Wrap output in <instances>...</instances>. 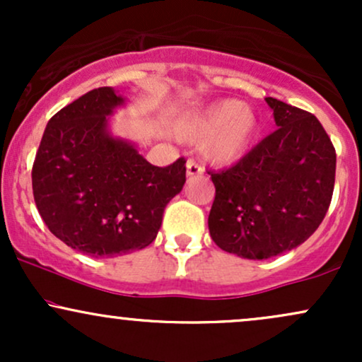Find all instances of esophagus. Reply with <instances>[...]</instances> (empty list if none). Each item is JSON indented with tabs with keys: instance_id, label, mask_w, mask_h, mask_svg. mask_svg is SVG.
<instances>
[{
	"instance_id": "1",
	"label": "esophagus",
	"mask_w": 362,
	"mask_h": 362,
	"mask_svg": "<svg viewBox=\"0 0 362 362\" xmlns=\"http://www.w3.org/2000/svg\"><path fill=\"white\" fill-rule=\"evenodd\" d=\"M202 173H204V168H202V165H199L197 161H194V160L187 161V177L202 175Z\"/></svg>"
}]
</instances>
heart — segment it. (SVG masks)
Wrapping results in <instances>:
<instances>
[{"mask_svg":"<svg viewBox=\"0 0 362 362\" xmlns=\"http://www.w3.org/2000/svg\"><path fill=\"white\" fill-rule=\"evenodd\" d=\"M178 138L206 139V155L214 163L228 165L240 160L250 148L257 132V120L238 100H224L187 112L175 122Z\"/></svg>","mask_w":362,"mask_h":362,"instance_id":"heart-1","label":"heart"}]
</instances>
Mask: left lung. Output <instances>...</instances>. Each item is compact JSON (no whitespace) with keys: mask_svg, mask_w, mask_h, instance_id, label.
I'll return each mask as SVG.
<instances>
[{"mask_svg":"<svg viewBox=\"0 0 362 362\" xmlns=\"http://www.w3.org/2000/svg\"><path fill=\"white\" fill-rule=\"evenodd\" d=\"M277 129L233 167L209 172L216 187L209 233L224 252L264 260L293 250L325 218L335 148L310 112L267 97Z\"/></svg>","mask_w":362,"mask_h":362,"instance_id":"left-lung-1","label":"left lung"}]
</instances>
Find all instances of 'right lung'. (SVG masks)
Masks as SVG:
<instances>
[{"mask_svg": "<svg viewBox=\"0 0 362 362\" xmlns=\"http://www.w3.org/2000/svg\"><path fill=\"white\" fill-rule=\"evenodd\" d=\"M124 98L110 86L85 93L47 122L32 167L40 218L90 257H117L156 238L163 211L185 184V160L155 167L109 132Z\"/></svg>", "mask_w": 362, "mask_h": 362, "instance_id": "obj_1", "label": "right lung"}]
</instances>
